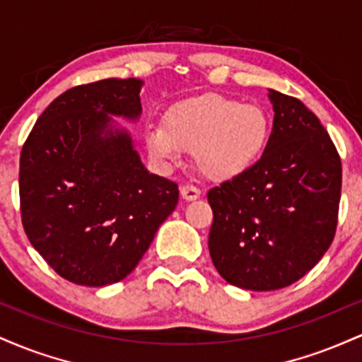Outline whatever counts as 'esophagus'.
Wrapping results in <instances>:
<instances>
[{"label":"esophagus","instance_id":"34e87169","mask_svg":"<svg viewBox=\"0 0 362 362\" xmlns=\"http://www.w3.org/2000/svg\"><path fill=\"white\" fill-rule=\"evenodd\" d=\"M180 194L185 201H195V199L201 197V190H199L195 185H184L180 189Z\"/></svg>","mask_w":362,"mask_h":362}]
</instances>
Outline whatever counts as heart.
I'll return each instance as SVG.
<instances>
[{
    "label": "heart",
    "mask_w": 362,
    "mask_h": 362,
    "mask_svg": "<svg viewBox=\"0 0 362 362\" xmlns=\"http://www.w3.org/2000/svg\"><path fill=\"white\" fill-rule=\"evenodd\" d=\"M271 138V119L257 103H242L223 95L189 98L165 115V129L148 132L153 156L173 163L182 148L194 149L195 163L206 177L228 180L257 163Z\"/></svg>",
    "instance_id": "b5f03b06"
}]
</instances>
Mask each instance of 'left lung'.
I'll return each mask as SVG.
<instances>
[{"instance_id": "obj_1", "label": "left lung", "mask_w": 362, "mask_h": 362, "mask_svg": "<svg viewBox=\"0 0 362 362\" xmlns=\"http://www.w3.org/2000/svg\"><path fill=\"white\" fill-rule=\"evenodd\" d=\"M274 124L264 155L207 192L209 253L236 288L274 291L308 274L337 230L342 163L303 102L269 90Z\"/></svg>"}]
</instances>
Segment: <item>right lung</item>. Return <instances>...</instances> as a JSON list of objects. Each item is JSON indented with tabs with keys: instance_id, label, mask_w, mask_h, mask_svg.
Segmentation results:
<instances>
[{
	"instance_id": "add662e5",
	"label": "right lung",
	"mask_w": 362,
	"mask_h": 362,
	"mask_svg": "<svg viewBox=\"0 0 362 362\" xmlns=\"http://www.w3.org/2000/svg\"><path fill=\"white\" fill-rule=\"evenodd\" d=\"M136 78L69 88L37 119L20 153V213L32 247L66 281L107 286L134 271L178 187L149 173L109 115L141 114Z\"/></svg>"
}]
</instances>
